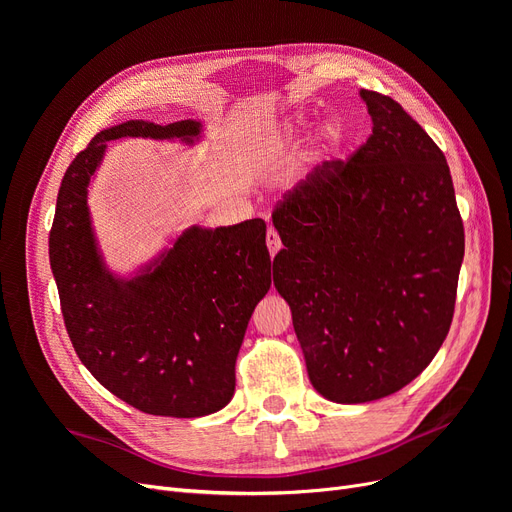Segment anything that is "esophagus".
<instances>
[{
	"label": "esophagus",
	"instance_id": "1",
	"mask_svg": "<svg viewBox=\"0 0 512 512\" xmlns=\"http://www.w3.org/2000/svg\"><path fill=\"white\" fill-rule=\"evenodd\" d=\"M267 247H269V254L271 256H275L277 252H280V247H282L280 235H277L273 228H269V232H267Z\"/></svg>",
	"mask_w": 512,
	"mask_h": 512
}]
</instances>
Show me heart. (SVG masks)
<instances>
[{"label": "heart", "instance_id": "1", "mask_svg": "<svg viewBox=\"0 0 512 512\" xmlns=\"http://www.w3.org/2000/svg\"><path fill=\"white\" fill-rule=\"evenodd\" d=\"M305 123H307V117L297 115V117L288 121V126L284 130L288 134L297 132L299 128L305 126ZM344 143H346V128L339 121L331 119L318 130V149H320L322 156H335V153L344 147Z\"/></svg>", "mask_w": 512, "mask_h": 512}]
</instances>
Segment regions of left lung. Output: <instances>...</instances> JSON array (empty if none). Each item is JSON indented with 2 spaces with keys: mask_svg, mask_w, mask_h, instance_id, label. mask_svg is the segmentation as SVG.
I'll return each mask as SVG.
<instances>
[{
  "mask_svg": "<svg viewBox=\"0 0 512 512\" xmlns=\"http://www.w3.org/2000/svg\"><path fill=\"white\" fill-rule=\"evenodd\" d=\"M348 162H322L273 211L284 250L273 284L288 301L314 389L365 404L404 389L451 329L463 222L444 153L378 91Z\"/></svg>",
  "mask_w": 512,
  "mask_h": 512,
  "instance_id": "1",
  "label": "left lung"
}]
</instances>
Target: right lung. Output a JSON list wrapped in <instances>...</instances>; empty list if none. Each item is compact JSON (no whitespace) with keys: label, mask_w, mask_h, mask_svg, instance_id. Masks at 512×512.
<instances>
[{"label":"right lung","mask_w":512,"mask_h":512,"mask_svg":"<svg viewBox=\"0 0 512 512\" xmlns=\"http://www.w3.org/2000/svg\"><path fill=\"white\" fill-rule=\"evenodd\" d=\"M200 123L132 119L102 130L68 166L49 237L51 269L70 342L104 389L132 408L175 418L222 410L254 307L271 288L265 220L185 228L134 277L108 271L87 188L106 143L123 136L192 145Z\"/></svg>","instance_id":"1"}]
</instances>
